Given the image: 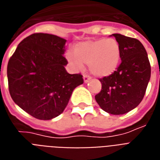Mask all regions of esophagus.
I'll return each mask as SVG.
<instances>
[{
	"label": "esophagus",
	"instance_id": "1",
	"mask_svg": "<svg viewBox=\"0 0 160 160\" xmlns=\"http://www.w3.org/2000/svg\"><path fill=\"white\" fill-rule=\"evenodd\" d=\"M90 79H91V77H89L88 75H83V81H84V82H88Z\"/></svg>",
	"mask_w": 160,
	"mask_h": 160
}]
</instances>
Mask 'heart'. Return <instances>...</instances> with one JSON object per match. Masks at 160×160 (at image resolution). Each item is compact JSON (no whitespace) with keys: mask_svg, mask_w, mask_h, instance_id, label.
Listing matches in <instances>:
<instances>
[{"mask_svg":"<svg viewBox=\"0 0 160 160\" xmlns=\"http://www.w3.org/2000/svg\"><path fill=\"white\" fill-rule=\"evenodd\" d=\"M69 62L78 69L88 64L91 73L98 77L112 74L120 63L121 48L114 38H99L77 44L73 53L68 52Z\"/></svg>","mask_w":160,"mask_h":160,"instance_id":"b5f03b06","label":"heart"}]
</instances>
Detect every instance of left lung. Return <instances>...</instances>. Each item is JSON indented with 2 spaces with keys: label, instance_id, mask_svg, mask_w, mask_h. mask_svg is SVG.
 <instances>
[{
  "label": "left lung",
  "instance_id": "1",
  "mask_svg": "<svg viewBox=\"0 0 160 160\" xmlns=\"http://www.w3.org/2000/svg\"><path fill=\"white\" fill-rule=\"evenodd\" d=\"M112 36L120 45L121 64L112 74L100 79L101 90L95 101L105 112L120 115L141 103L150 80L151 66L139 40L121 34Z\"/></svg>",
  "mask_w": 160,
  "mask_h": 160
}]
</instances>
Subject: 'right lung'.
Returning <instances> with one entry per match:
<instances>
[{
	"label": "right lung",
	"instance_id": "right-lung-1",
	"mask_svg": "<svg viewBox=\"0 0 160 160\" xmlns=\"http://www.w3.org/2000/svg\"><path fill=\"white\" fill-rule=\"evenodd\" d=\"M66 40L54 35L35 33L22 41L8 64L12 99L32 117L49 120L67 106L82 76L69 74L63 56Z\"/></svg>",
	"mask_w": 160,
	"mask_h": 160
}]
</instances>
